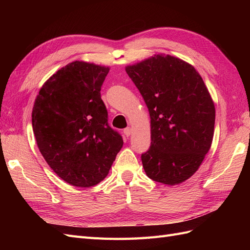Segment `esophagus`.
I'll return each instance as SVG.
<instances>
[{
  "label": "esophagus",
  "mask_w": 250,
  "mask_h": 250,
  "mask_svg": "<svg viewBox=\"0 0 250 250\" xmlns=\"http://www.w3.org/2000/svg\"><path fill=\"white\" fill-rule=\"evenodd\" d=\"M124 134H125V137H129V135L131 134V129H130V128L129 127H127V128H125V129H124Z\"/></svg>",
  "instance_id": "1"
}]
</instances>
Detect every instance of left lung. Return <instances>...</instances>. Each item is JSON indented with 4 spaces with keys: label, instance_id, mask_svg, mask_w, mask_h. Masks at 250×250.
Returning a JSON list of instances; mask_svg holds the SVG:
<instances>
[{
    "label": "left lung",
    "instance_id": "left-lung-1",
    "mask_svg": "<svg viewBox=\"0 0 250 250\" xmlns=\"http://www.w3.org/2000/svg\"><path fill=\"white\" fill-rule=\"evenodd\" d=\"M145 101L151 146L142 154L147 176L174 186L190 178L214 137L215 105L208 89L184 60L157 54L125 67Z\"/></svg>",
    "mask_w": 250,
    "mask_h": 250
}]
</instances>
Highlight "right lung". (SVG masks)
<instances>
[{"mask_svg":"<svg viewBox=\"0 0 250 250\" xmlns=\"http://www.w3.org/2000/svg\"><path fill=\"white\" fill-rule=\"evenodd\" d=\"M108 66L73 62L43 83L32 110L42 155L75 187L96 186L107 176L123 139L107 122L101 86Z\"/></svg>","mask_w":250,"mask_h":250,"instance_id":"obj_1","label":"right lung"}]
</instances>
